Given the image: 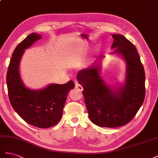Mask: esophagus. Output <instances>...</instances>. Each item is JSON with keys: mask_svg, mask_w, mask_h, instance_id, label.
<instances>
[{"mask_svg": "<svg viewBox=\"0 0 158 158\" xmlns=\"http://www.w3.org/2000/svg\"><path fill=\"white\" fill-rule=\"evenodd\" d=\"M75 84H76V86H75V88L78 90L79 91H80V92H81L83 90V86L81 85H79L78 83H77V81H75Z\"/></svg>", "mask_w": 158, "mask_h": 158, "instance_id": "1", "label": "esophagus"}]
</instances>
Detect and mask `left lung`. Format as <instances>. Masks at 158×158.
<instances>
[{
    "instance_id": "1",
    "label": "left lung",
    "mask_w": 158,
    "mask_h": 158,
    "mask_svg": "<svg viewBox=\"0 0 158 158\" xmlns=\"http://www.w3.org/2000/svg\"><path fill=\"white\" fill-rule=\"evenodd\" d=\"M112 38V48L116 49L113 53H120L127 64L124 88L117 93L112 92L99 75L98 65L80 71L77 77L83 85L90 120L98 127L106 128L130 123L142 105L146 94L145 72L136 47L123 35L113 34ZM103 57L99 56L98 60Z\"/></svg>"
}]
</instances>
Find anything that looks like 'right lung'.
<instances>
[{"label": "right lung", "instance_id": "add662e5", "mask_svg": "<svg viewBox=\"0 0 158 158\" xmlns=\"http://www.w3.org/2000/svg\"><path fill=\"white\" fill-rule=\"evenodd\" d=\"M41 38L32 33L15 48L6 75L8 98L14 110L27 123L46 128L59 123L65 106L67 95L75 87L69 81L65 84H52L40 91H31L24 87L19 74V64L24 49Z\"/></svg>", "mask_w": 158, "mask_h": 158}]
</instances>
